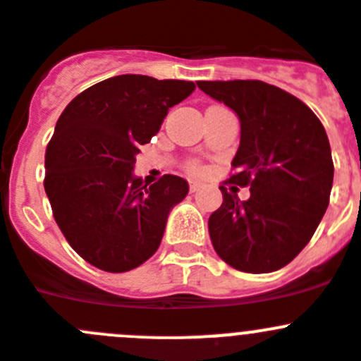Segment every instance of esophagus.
<instances>
[{"instance_id": "obj_1", "label": "esophagus", "mask_w": 361, "mask_h": 361, "mask_svg": "<svg viewBox=\"0 0 361 361\" xmlns=\"http://www.w3.org/2000/svg\"><path fill=\"white\" fill-rule=\"evenodd\" d=\"M200 188H202V184H200V183H190V191H191V193L198 191V190H200Z\"/></svg>"}]
</instances>
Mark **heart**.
<instances>
[{"mask_svg": "<svg viewBox=\"0 0 361 361\" xmlns=\"http://www.w3.org/2000/svg\"><path fill=\"white\" fill-rule=\"evenodd\" d=\"M198 170H200V168H198V166H197V164H195V166H191V171H193V173H197V171H198Z\"/></svg>", "mask_w": 361, "mask_h": 361, "instance_id": "1", "label": "heart"}]
</instances>
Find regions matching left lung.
I'll return each mask as SVG.
<instances>
[{
    "instance_id": "1",
    "label": "left lung",
    "mask_w": 361,
    "mask_h": 361,
    "mask_svg": "<svg viewBox=\"0 0 361 361\" xmlns=\"http://www.w3.org/2000/svg\"><path fill=\"white\" fill-rule=\"evenodd\" d=\"M240 118V148L229 184L250 188L240 200L220 186L224 202L209 216L218 256L249 274L274 272L308 245L329 204L333 159L322 123L308 105L261 80L197 82Z\"/></svg>"
}]
</instances>
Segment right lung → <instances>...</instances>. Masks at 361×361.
I'll return each instance as SVG.
<instances>
[{
	"instance_id": "obj_1",
	"label": "right lung",
	"mask_w": 361,
	"mask_h": 361,
	"mask_svg": "<svg viewBox=\"0 0 361 361\" xmlns=\"http://www.w3.org/2000/svg\"><path fill=\"white\" fill-rule=\"evenodd\" d=\"M193 82L120 75L73 98L46 148L44 190L69 245L105 272H128L161 245L171 207L188 183L163 175L152 186L132 170L141 145Z\"/></svg>"
}]
</instances>
